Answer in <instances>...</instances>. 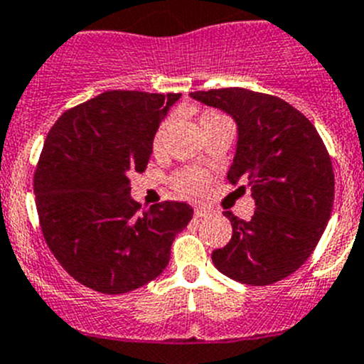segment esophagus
Segmentation results:
<instances>
[{
	"label": "esophagus",
	"mask_w": 364,
	"mask_h": 364,
	"mask_svg": "<svg viewBox=\"0 0 364 364\" xmlns=\"http://www.w3.org/2000/svg\"><path fill=\"white\" fill-rule=\"evenodd\" d=\"M208 215H209V209H205V208H196L195 209L196 218H205Z\"/></svg>",
	"instance_id": "esophagus-1"
}]
</instances>
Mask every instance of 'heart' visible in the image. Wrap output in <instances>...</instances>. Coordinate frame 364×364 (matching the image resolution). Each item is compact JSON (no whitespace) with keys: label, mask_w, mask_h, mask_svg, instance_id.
<instances>
[{"label":"heart","mask_w":364,"mask_h":364,"mask_svg":"<svg viewBox=\"0 0 364 364\" xmlns=\"http://www.w3.org/2000/svg\"><path fill=\"white\" fill-rule=\"evenodd\" d=\"M211 117H218V113H205V115H202L200 121H205V119H211ZM168 129L169 122H164L156 129L155 136H153V151L162 149ZM173 186H175V189L180 195L189 196V198H200L205 193V189H208V175L204 171H198V169H184V171H180L173 178Z\"/></svg>","instance_id":"obj_1"}]
</instances>
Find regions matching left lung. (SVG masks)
<instances>
[{
    "instance_id": "obj_1",
    "label": "left lung",
    "mask_w": 364,
    "mask_h": 364,
    "mask_svg": "<svg viewBox=\"0 0 364 364\" xmlns=\"http://www.w3.org/2000/svg\"><path fill=\"white\" fill-rule=\"evenodd\" d=\"M191 97L235 119L238 142L228 178L247 182L256 205L251 220L223 213L232 236L213 251V263L245 285L287 278L312 255L334 204V169L318 129L294 106L267 93L222 88Z\"/></svg>"
}]
</instances>
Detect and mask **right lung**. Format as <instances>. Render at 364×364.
I'll use <instances>...</instances> for the list:
<instances>
[{"label":"right lung","instance_id":"add662e5","mask_svg":"<svg viewBox=\"0 0 364 364\" xmlns=\"http://www.w3.org/2000/svg\"><path fill=\"white\" fill-rule=\"evenodd\" d=\"M180 93L113 90L68 109L46 135L34 175L43 236L61 267L102 294L162 274L193 208L162 202L139 213L129 175L142 173L153 136Z\"/></svg>","mask_w":364,"mask_h":364}]
</instances>
